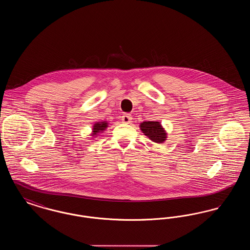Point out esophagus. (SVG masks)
I'll list each match as a JSON object with an SVG mask.
<instances>
[{
    "instance_id": "1",
    "label": "esophagus",
    "mask_w": 250,
    "mask_h": 250,
    "mask_svg": "<svg viewBox=\"0 0 250 250\" xmlns=\"http://www.w3.org/2000/svg\"><path fill=\"white\" fill-rule=\"evenodd\" d=\"M122 122L125 123V124H130L132 122V116L129 113H125L123 116H122Z\"/></svg>"
}]
</instances>
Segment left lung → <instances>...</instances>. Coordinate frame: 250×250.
<instances>
[{"instance_id":"8db88e82","label":"left lung","mask_w":250,"mask_h":250,"mask_svg":"<svg viewBox=\"0 0 250 250\" xmlns=\"http://www.w3.org/2000/svg\"><path fill=\"white\" fill-rule=\"evenodd\" d=\"M141 129L154 143H162L166 140V132L159 122H143Z\"/></svg>"}]
</instances>
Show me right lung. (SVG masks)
I'll return each instance as SVG.
<instances>
[{
  "mask_svg": "<svg viewBox=\"0 0 250 250\" xmlns=\"http://www.w3.org/2000/svg\"><path fill=\"white\" fill-rule=\"evenodd\" d=\"M106 127H107V123H105V122L95 124L94 125V128H93V132H94L93 135H96L98 132L104 130Z\"/></svg>",
  "mask_w": 250,
  "mask_h": 250,
  "instance_id": "1",
  "label": "right lung"
}]
</instances>
